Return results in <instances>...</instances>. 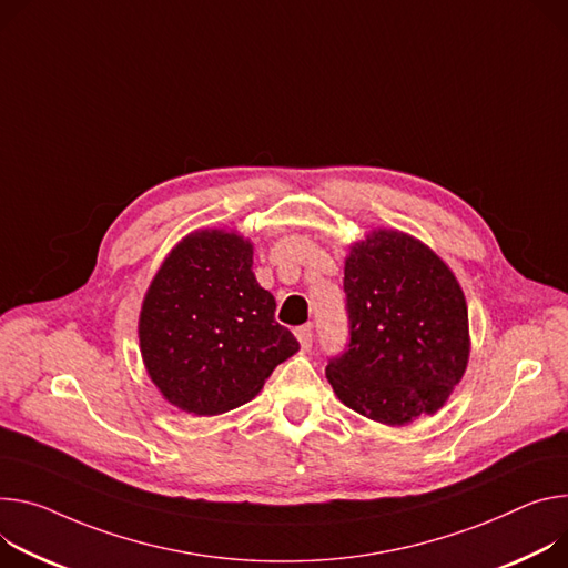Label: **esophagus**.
Returning <instances> with one entry per match:
<instances>
[{"label": "esophagus", "mask_w": 568, "mask_h": 568, "mask_svg": "<svg viewBox=\"0 0 568 568\" xmlns=\"http://www.w3.org/2000/svg\"><path fill=\"white\" fill-rule=\"evenodd\" d=\"M313 326L307 324V326H298L296 328V339H298V344H301V348H313Z\"/></svg>", "instance_id": "esophagus-1"}]
</instances>
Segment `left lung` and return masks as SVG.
<instances>
[{
	"instance_id": "left-lung-1",
	"label": "left lung",
	"mask_w": 568,
	"mask_h": 568,
	"mask_svg": "<svg viewBox=\"0 0 568 568\" xmlns=\"http://www.w3.org/2000/svg\"><path fill=\"white\" fill-rule=\"evenodd\" d=\"M346 348L326 378L351 409L387 426L433 415L469 359L467 301L426 244L378 229L344 267Z\"/></svg>"
}]
</instances>
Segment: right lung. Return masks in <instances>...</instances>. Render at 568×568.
<instances>
[{
  "instance_id": "right-lung-1",
  "label": "right lung",
  "mask_w": 568,
  "mask_h": 568,
  "mask_svg": "<svg viewBox=\"0 0 568 568\" xmlns=\"http://www.w3.org/2000/svg\"><path fill=\"white\" fill-rule=\"evenodd\" d=\"M251 265L253 248L240 235L199 231L172 248L144 296L146 372L170 403L192 415L244 405L298 351Z\"/></svg>"
}]
</instances>
